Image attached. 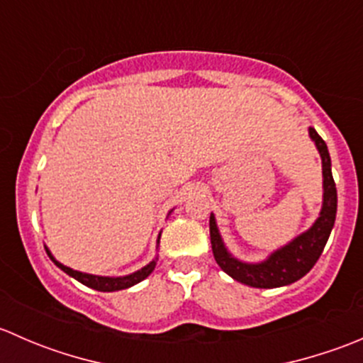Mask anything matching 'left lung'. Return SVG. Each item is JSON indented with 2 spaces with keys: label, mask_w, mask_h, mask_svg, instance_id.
I'll use <instances>...</instances> for the list:
<instances>
[{
  "label": "left lung",
  "mask_w": 363,
  "mask_h": 363,
  "mask_svg": "<svg viewBox=\"0 0 363 363\" xmlns=\"http://www.w3.org/2000/svg\"><path fill=\"white\" fill-rule=\"evenodd\" d=\"M309 135L316 144L321 155V163H323V207H321L320 218L306 233L291 240L288 246L272 252L265 262L244 263L233 258L226 251L221 235L218 232V226H216L214 216L211 214L208 226H211L212 255H214L216 263L221 267V270H225L228 276H232L239 283L252 288L286 286V284L295 283L300 277L306 276L325 250V244H327L335 223L337 189H335L334 177H332V163L327 144L314 128H309Z\"/></svg>",
  "instance_id": "1"
}]
</instances>
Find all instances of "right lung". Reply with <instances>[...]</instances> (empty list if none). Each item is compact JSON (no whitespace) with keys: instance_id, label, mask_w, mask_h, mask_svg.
Here are the masks:
<instances>
[{"instance_id":"obj_1","label":"right lung","mask_w":363,"mask_h":363,"mask_svg":"<svg viewBox=\"0 0 363 363\" xmlns=\"http://www.w3.org/2000/svg\"><path fill=\"white\" fill-rule=\"evenodd\" d=\"M160 242V239H158ZM49 252V251H47ZM50 256V252H49ZM50 259H52L54 263H56L57 267H60L63 272H67L68 276H72L73 279H77L79 283L86 284V286L93 288V290H98V291H119V290H126V288L133 286V284L140 283V281H144L145 277L149 276V274L155 270L156 263H158V258L152 259L149 265H145L144 269L137 270V272L130 274V276H124V277H101V276H91V274H84V272H77V270L69 269V267H65L63 263L56 262V259L50 256Z\"/></svg>"}]
</instances>
